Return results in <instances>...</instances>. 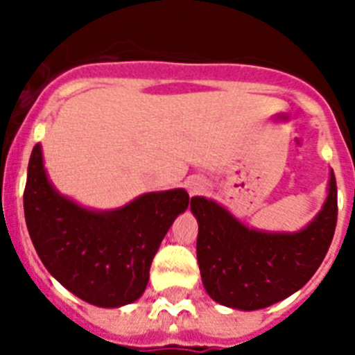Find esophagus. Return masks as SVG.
<instances>
[{"label":"esophagus","instance_id":"esophagus-1","mask_svg":"<svg viewBox=\"0 0 355 355\" xmlns=\"http://www.w3.org/2000/svg\"><path fill=\"white\" fill-rule=\"evenodd\" d=\"M202 187H205V184L200 183V181H188V192H190V196L199 193L200 190H202Z\"/></svg>","mask_w":355,"mask_h":355}]
</instances>
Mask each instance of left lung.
I'll use <instances>...</instances> for the list:
<instances>
[{
	"mask_svg": "<svg viewBox=\"0 0 355 355\" xmlns=\"http://www.w3.org/2000/svg\"><path fill=\"white\" fill-rule=\"evenodd\" d=\"M199 224L197 263L208 295L240 311L288 299L313 277L331 245L338 218L334 172L320 211L299 231H263L206 197H192Z\"/></svg>",
	"mask_w": 355,
	"mask_h": 355,
	"instance_id": "1",
	"label": "left lung"
}]
</instances>
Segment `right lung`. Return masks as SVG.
<instances>
[{
  "mask_svg": "<svg viewBox=\"0 0 355 355\" xmlns=\"http://www.w3.org/2000/svg\"><path fill=\"white\" fill-rule=\"evenodd\" d=\"M188 202L184 188H172L121 208H87L56 190L42 146L31 150L24 216L33 247L49 274L92 306L122 307L142 297L159 243Z\"/></svg>",
  "mask_w": 355,
  "mask_h": 355,
  "instance_id": "right-lung-1",
  "label": "right lung"
}]
</instances>
